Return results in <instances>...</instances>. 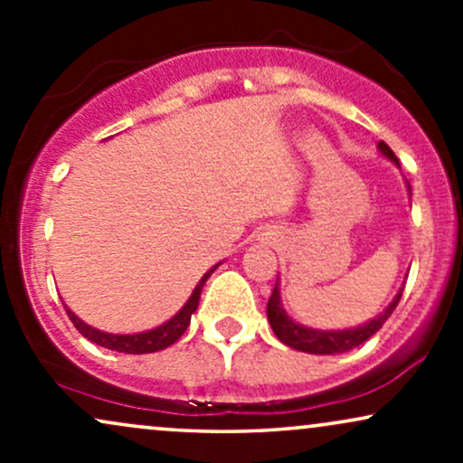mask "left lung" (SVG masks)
Wrapping results in <instances>:
<instances>
[{"mask_svg":"<svg viewBox=\"0 0 463 463\" xmlns=\"http://www.w3.org/2000/svg\"><path fill=\"white\" fill-rule=\"evenodd\" d=\"M379 150L383 152L387 158H392V161L398 165L396 154L392 152V147L387 146L385 141L379 143ZM401 296L402 294L398 291V296L394 300H392V305L387 307V309L381 313L379 317H374V320L364 324V326L348 328V331H316V328L300 326V324L289 320V316H287L283 307H280L279 285H274L272 296H269V300H268V320H269V324H272L276 337H279L283 344H287L289 348L302 350V353H311V354L346 353V350L359 346V344H364L365 339H370L372 335H374L381 326H383L387 317L394 313L396 305L401 302Z\"/></svg>","mask_w":463,"mask_h":463,"instance_id":"1","label":"left lung"}]
</instances>
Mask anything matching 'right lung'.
I'll return each instance as SVG.
<instances>
[{"instance_id":"obj_1","label":"right lung","mask_w":463,"mask_h":463,"mask_svg":"<svg viewBox=\"0 0 463 463\" xmlns=\"http://www.w3.org/2000/svg\"><path fill=\"white\" fill-rule=\"evenodd\" d=\"M217 268V265H215ZM215 268H211L209 272L202 276V280L198 283V287L194 289V294H191V298L187 300V305L180 309L176 316L172 317L169 322L161 324L158 328H152V331H146V333H137V335H113V333H104V331H98V328L89 326V324H84L80 317L73 316L71 311L67 309V316L69 320L73 322V326L78 328L80 333L84 335L87 339H91L93 344H98V346H104L109 350H117V353H126V354H143V353H156V350H163L167 346H172L174 342H178L180 335L187 331L189 322H191V313L198 309V302H200V294H202V287H204L206 279H209L211 274L215 272Z\"/></svg>"}]
</instances>
